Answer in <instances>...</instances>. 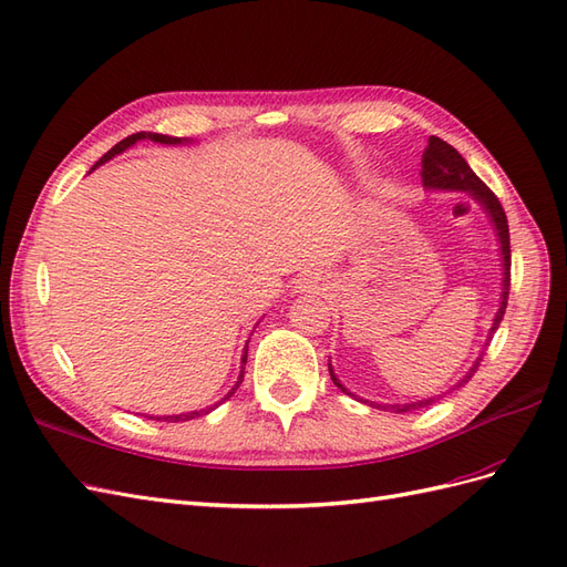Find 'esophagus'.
I'll list each match as a JSON object with an SVG mask.
<instances>
[{"mask_svg": "<svg viewBox=\"0 0 567 567\" xmlns=\"http://www.w3.org/2000/svg\"><path fill=\"white\" fill-rule=\"evenodd\" d=\"M299 289H303V292H306V289H318V280L316 278H303L299 282Z\"/></svg>", "mask_w": 567, "mask_h": 567, "instance_id": "esophagus-1", "label": "esophagus"}]
</instances>
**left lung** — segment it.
Returning a JSON list of instances; mask_svg holds the SVG:
<instances>
[{
    "mask_svg": "<svg viewBox=\"0 0 567 567\" xmlns=\"http://www.w3.org/2000/svg\"><path fill=\"white\" fill-rule=\"evenodd\" d=\"M423 185L427 192H463L471 197L482 212L484 216L489 218L492 228H494V235H496V241H498V256H501V295H498V309L492 318V328H489V334L487 339H484V344L477 353V359L473 361V365L465 370V375L449 386L446 392L442 394H434V396H427V399H417V401H409V403H378V401H370V399H363L359 394L349 392L347 386L342 384V380L337 378L332 363H328L330 368V378L332 382L342 390L344 394L353 396L355 401H363L368 403V406L373 409H380V411H392V413H409V411H417V409H427L432 406L434 401H440L444 394L454 392V390H461V386H465V382L471 380L475 375V370L480 365V361L484 359V353H487V347L492 342L494 332L498 330L501 320H504V313H506V303H508V289H511V239H508V220H506V214L504 208H501L498 199L494 197V192L484 185L480 177L473 173V168L467 166V161L451 147V144H446L444 140L440 137H430L427 140V147L423 152Z\"/></svg>",
    "mask_w": 567,
    "mask_h": 567,
    "instance_id": "left-lung-1",
    "label": "left lung"
}]
</instances>
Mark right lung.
Here are the masks:
<instances>
[{
	"label": "right lung",
	"instance_id": "add662e5",
	"mask_svg": "<svg viewBox=\"0 0 567 567\" xmlns=\"http://www.w3.org/2000/svg\"><path fill=\"white\" fill-rule=\"evenodd\" d=\"M142 140H150V142H156V144H189V142H194V140H189V137H171V135H158V133H135V135H131V137H125V140H121L116 147L113 150H109L100 161H96V164L90 168V173L94 171V168H100L102 164H106V161H111L113 156H118V154H123L125 150H131L133 144H137V142H142ZM258 326V322H256ZM251 339V337H249ZM249 339H247V344H245V349H241V359H239V375H237V382L233 384V390L225 394L220 401H216L214 406H206V409H199V411H187V413H177V415H152V417H156V420H164V423H181V420H192V417H199V415H206V413H212V411H216L220 403L225 401V399H230L235 392H237V386L241 384V378H245V365H247V351H249Z\"/></svg>",
	"mask_w": 567,
	"mask_h": 567
}]
</instances>
